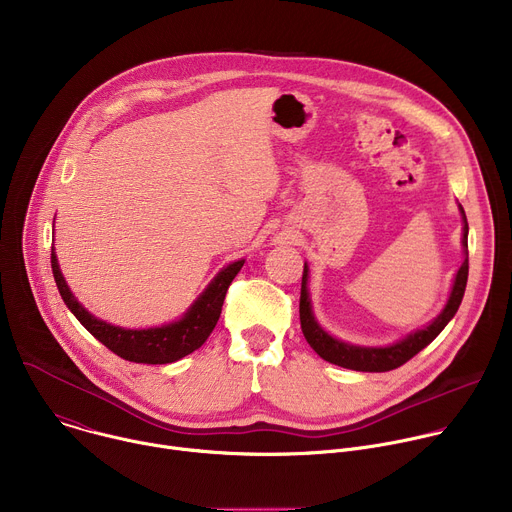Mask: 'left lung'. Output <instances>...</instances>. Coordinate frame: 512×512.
<instances>
[{
  "mask_svg": "<svg viewBox=\"0 0 512 512\" xmlns=\"http://www.w3.org/2000/svg\"><path fill=\"white\" fill-rule=\"evenodd\" d=\"M462 218H464V253L466 259L462 263V267L456 273L454 279V287L450 300L446 304V308L442 310V314L437 316L429 326H425L423 330H417L413 334H409L407 338L385 346V348H369V346H354L342 340L332 338L314 318L312 314V304H310V294H308V265L304 263V275H302V294H300V322H302V332L308 340V344L328 362L338 364V367L344 369H352V371H362V373H385V371H393L401 364H405L409 358H413L419 350H423L429 342H433V338L440 334L446 324L456 316L464 291H466V281H468V221L464 208L460 206Z\"/></svg>",
  "mask_w": 512,
  "mask_h": 512,
  "instance_id": "1",
  "label": "left lung"
}]
</instances>
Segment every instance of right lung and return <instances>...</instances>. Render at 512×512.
Here are the masks:
<instances>
[{"label":"right lung","instance_id":"add662e5","mask_svg":"<svg viewBox=\"0 0 512 512\" xmlns=\"http://www.w3.org/2000/svg\"><path fill=\"white\" fill-rule=\"evenodd\" d=\"M52 273L60 296L66 308L77 316V320L111 352L129 360V362H143V364H166L176 362L182 356L200 348L210 332L214 330L218 318H221L223 302L227 296V289L233 283L235 275L241 271L245 259L227 265L218 273L210 285L202 291L200 298L192 304V308L178 320L166 326L148 328V330H127L91 316L77 300L70 294V289L60 273L54 249L50 255Z\"/></svg>","mask_w":512,"mask_h":512}]
</instances>
